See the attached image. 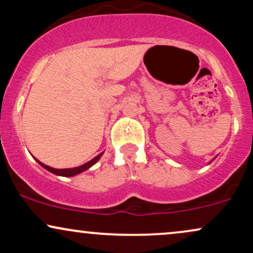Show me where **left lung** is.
Segmentation results:
<instances>
[{"label": "left lung", "mask_w": 253, "mask_h": 253, "mask_svg": "<svg viewBox=\"0 0 253 253\" xmlns=\"http://www.w3.org/2000/svg\"><path fill=\"white\" fill-rule=\"evenodd\" d=\"M211 162H213V159H211ZM211 162H210V163H211Z\"/></svg>", "instance_id": "8db88e82"}]
</instances>
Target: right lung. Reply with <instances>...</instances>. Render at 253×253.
I'll return each instance as SVG.
<instances>
[{
	"label": "right lung",
	"instance_id": "obj_1",
	"mask_svg": "<svg viewBox=\"0 0 253 253\" xmlns=\"http://www.w3.org/2000/svg\"><path fill=\"white\" fill-rule=\"evenodd\" d=\"M102 155H103V152H101L100 155H97L96 157H95V158H92L91 161L88 162V163H85V164H83V165H80V167H76V168H70V169H54V168H51V167H48V165L42 164V162L38 161L37 158H36V161L40 165H42L43 169L50 171V172L54 173V175L63 176V177H72V176L78 175V173H82L83 171H86L88 169H90V168H91L92 165L96 164L97 162L100 161V158H101V157H102Z\"/></svg>",
	"mask_w": 253,
	"mask_h": 253
}]
</instances>
